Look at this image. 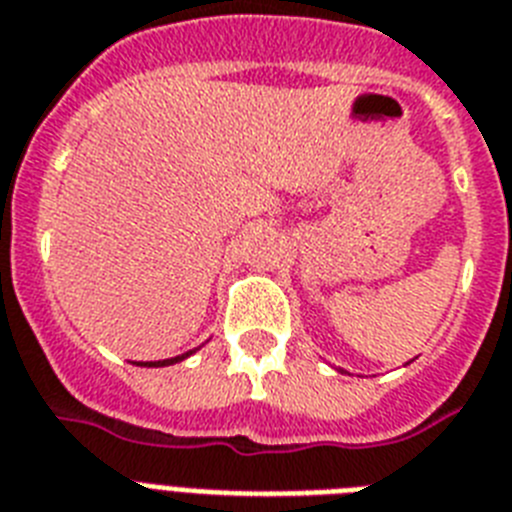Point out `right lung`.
<instances>
[{"mask_svg":"<svg viewBox=\"0 0 512 512\" xmlns=\"http://www.w3.org/2000/svg\"><path fill=\"white\" fill-rule=\"evenodd\" d=\"M197 350H189L184 352V355H176V357H168V360H149V363H136V365H144V368H165V365H173V363H181V360H186L189 355H194Z\"/></svg>","mask_w":512,"mask_h":512,"instance_id":"obj_1","label":"right lung"}]
</instances>
